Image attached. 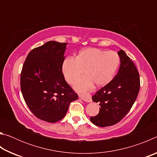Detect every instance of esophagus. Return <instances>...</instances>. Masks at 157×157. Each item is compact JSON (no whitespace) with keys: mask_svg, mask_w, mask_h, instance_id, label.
Here are the masks:
<instances>
[{"mask_svg":"<svg viewBox=\"0 0 157 157\" xmlns=\"http://www.w3.org/2000/svg\"><path fill=\"white\" fill-rule=\"evenodd\" d=\"M79 97L81 98L82 100H83L84 101L86 102H91V95H90L89 94H84V95H79Z\"/></svg>","mask_w":157,"mask_h":157,"instance_id":"obj_1","label":"esophagus"}]
</instances>
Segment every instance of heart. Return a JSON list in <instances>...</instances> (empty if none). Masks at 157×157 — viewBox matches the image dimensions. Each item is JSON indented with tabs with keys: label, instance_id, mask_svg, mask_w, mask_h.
Segmentation results:
<instances>
[{
	"label": "heart",
	"instance_id": "heart-1",
	"mask_svg": "<svg viewBox=\"0 0 157 157\" xmlns=\"http://www.w3.org/2000/svg\"><path fill=\"white\" fill-rule=\"evenodd\" d=\"M121 59L115 51H105L96 48L81 50L75 58L66 57L62 65L63 75L68 83L73 84L83 74L75 85L79 92H84L91 88L93 84L97 86L107 84L115 75Z\"/></svg>",
	"mask_w": 157,
	"mask_h": 157
}]
</instances>
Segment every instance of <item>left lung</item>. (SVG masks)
I'll list each match as a JSON object with an SVG mask.
<instances>
[{
  "instance_id": "8db88e82",
  "label": "left lung",
  "mask_w": 157,
  "mask_h": 157,
  "mask_svg": "<svg viewBox=\"0 0 157 157\" xmlns=\"http://www.w3.org/2000/svg\"><path fill=\"white\" fill-rule=\"evenodd\" d=\"M118 54L121 66L117 75L92 96L100 108L99 113L90 120L98 127L111 126L120 122L131 109L139 92L140 78L136 66L123 50Z\"/></svg>"
}]
</instances>
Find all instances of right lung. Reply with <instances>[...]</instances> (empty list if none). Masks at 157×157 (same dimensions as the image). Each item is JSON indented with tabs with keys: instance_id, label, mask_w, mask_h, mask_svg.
Listing matches in <instances>:
<instances>
[{
	"instance_id": "add662e5",
	"label": "right lung",
	"mask_w": 157,
	"mask_h": 157,
	"mask_svg": "<svg viewBox=\"0 0 157 157\" xmlns=\"http://www.w3.org/2000/svg\"><path fill=\"white\" fill-rule=\"evenodd\" d=\"M67 43L46 42L29 52L21 73V89L36 118L56 123L65 116L78 95L66 82L62 71Z\"/></svg>"
}]
</instances>
